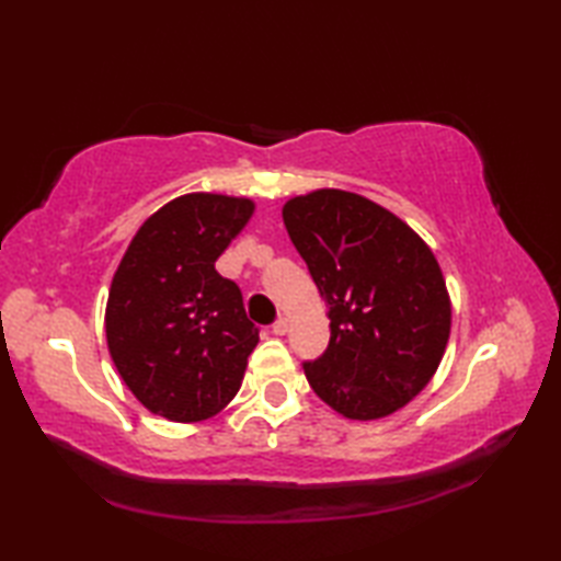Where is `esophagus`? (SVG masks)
<instances>
[{
    "label": "esophagus",
    "mask_w": 561,
    "mask_h": 561,
    "mask_svg": "<svg viewBox=\"0 0 561 561\" xmlns=\"http://www.w3.org/2000/svg\"><path fill=\"white\" fill-rule=\"evenodd\" d=\"M287 330H289V318L279 316L277 320H274V325H272V332H274V335H287Z\"/></svg>",
    "instance_id": "esophagus-1"
}]
</instances>
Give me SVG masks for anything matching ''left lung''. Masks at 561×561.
I'll return each instance as SVG.
<instances>
[{
  "label": "left lung",
  "mask_w": 561,
  "mask_h": 561,
  "mask_svg": "<svg viewBox=\"0 0 561 561\" xmlns=\"http://www.w3.org/2000/svg\"><path fill=\"white\" fill-rule=\"evenodd\" d=\"M330 318V344L304 371L347 420H380L420 392L450 335V299L420 236L376 202L316 190L282 209Z\"/></svg>",
  "instance_id": "obj_1"
}]
</instances>
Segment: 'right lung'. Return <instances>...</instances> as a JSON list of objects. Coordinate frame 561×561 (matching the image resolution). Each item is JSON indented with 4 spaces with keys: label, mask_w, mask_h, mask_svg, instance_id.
<instances>
[{
    "label": "right lung",
    "mask_w": 561,
    "mask_h": 561,
    "mask_svg": "<svg viewBox=\"0 0 561 561\" xmlns=\"http://www.w3.org/2000/svg\"><path fill=\"white\" fill-rule=\"evenodd\" d=\"M255 205L193 193L139 226L117 267L105 337L133 396L171 422H202L241 388L257 344L238 284L214 267Z\"/></svg>",
    "instance_id": "1"
}]
</instances>
